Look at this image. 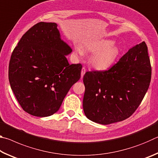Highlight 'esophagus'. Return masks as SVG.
<instances>
[{
	"label": "esophagus",
	"instance_id": "1",
	"mask_svg": "<svg viewBox=\"0 0 158 158\" xmlns=\"http://www.w3.org/2000/svg\"><path fill=\"white\" fill-rule=\"evenodd\" d=\"M85 73V68H82L81 72V79L83 78V77H84Z\"/></svg>",
	"mask_w": 158,
	"mask_h": 158
}]
</instances>
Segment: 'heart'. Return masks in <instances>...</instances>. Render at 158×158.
<instances>
[{"instance_id": "obj_1", "label": "heart", "mask_w": 158, "mask_h": 158, "mask_svg": "<svg viewBox=\"0 0 158 158\" xmlns=\"http://www.w3.org/2000/svg\"><path fill=\"white\" fill-rule=\"evenodd\" d=\"M114 41L111 40H99L91 42L85 47L87 52L93 53L90 57V66L97 70H105L114 65L119 56L120 50ZM76 52L82 54L80 47H77Z\"/></svg>"}]
</instances>
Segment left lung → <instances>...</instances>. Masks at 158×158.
I'll list each match as a JSON object with an SVG mask.
<instances>
[{"mask_svg":"<svg viewBox=\"0 0 158 158\" xmlns=\"http://www.w3.org/2000/svg\"><path fill=\"white\" fill-rule=\"evenodd\" d=\"M151 79L145 42L128 50L109 70L87 72L84 76V114L102 125L129 118L142 101Z\"/></svg>","mask_w":158,"mask_h":158,"instance_id":"1","label":"left lung"}]
</instances>
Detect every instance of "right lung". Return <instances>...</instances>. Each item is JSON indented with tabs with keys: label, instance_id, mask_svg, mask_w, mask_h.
Wrapping results in <instances>:
<instances>
[{
	"label": "right lung",
	"instance_id": "add662e5",
	"mask_svg": "<svg viewBox=\"0 0 158 158\" xmlns=\"http://www.w3.org/2000/svg\"><path fill=\"white\" fill-rule=\"evenodd\" d=\"M56 23L40 22L23 35L12 53L10 86L22 109L37 117L52 116L81 77V64L69 65L73 52Z\"/></svg>",
	"mask_w": 158,
	"mask_h": 158
}]
</instances>
